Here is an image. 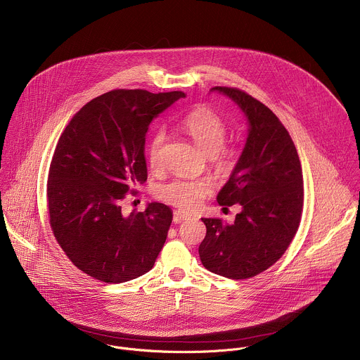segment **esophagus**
Masks as SVG:
<instances>
[{"mask_svg":"<svg viewBox=\"0 0 360 360\" xmlns=\"http://www.w3.org/2000/svg\"><path fill=\"white\" fill-rule=\"evenodd\" d=\"M192 214L191 213H186V212H184V210H175L174 212V220L176 221V223H179L181 220H185V219H188V217H191Z\"/></svg>","mask_w":360,"mask_h":360,"instance_id":"esophagus-1","label":"esophagus"}]
</instances>
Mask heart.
I'll use <instances>...</instances> for the list:
<instances>
[{
	"mask_svg": "<svg viewBox=\"0 0 360 360\" xmlns=\"http://www.w3.org/2000/svg\"><path fill=\"white\" fill-rule=\"evenodd\" d=\"M182 130L191 137L195 146L209 155L214 168L224 175L231 174L240 160V151L234 147H223L227 136V127L223 120L207 107H198L188 112L181 123ZM165 143V131L158 130L148 144V164L153 169L162 167V147ZM212 186L205 179L176 178L157 191L158 198L164 202L181 207L184 210H192L198 207L202 200L209 196Z\"/></svg>",
	"mask_w": 360,
	"mask_h": 360,
	"instance_id": "heart-1",
	"label": "heart"
}]
</instances>
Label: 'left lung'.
<instances>
[{"label": "left lung", "instance_id": "1", "mask_svg": "<svg viewBox=\"0 0 360 360\" xmlns=\"http://www.w3.org/2000/svg\"><path fill=\"white\" fill-rule=\"evenodd\" d=\"M212 90L230 97L249 120V136L236 169L217 195L223 207L242 206L233 223L202 219L206 236L199 257L209 271L252 278L271 267L298 230L304 181L294 141L278 117L262 101L236 87Z\"/></svg>", "mask_w": 360, "mask_h": 360}]
</instances>
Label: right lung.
I'll return each mask as SVG.
<instances>
[{
	"instance_id": "1",
	"label": "right lung",
	"mask_w": 360,
	"mask_h": 360,
	"mask_svg": "<svg viewBox=\"0 0 360 360\" xmlns=\"http://www.w3.org/2000/svg\"><path fill=\"white\" fill-rule=\"evenodd\" d=\"M182 91L117 89L86 103L63 130L48 174L49 224L69 260L107 284L148 273L167 240L171 209L158 202L122 212L147 181L144 144L153 120Z\"/></svg>"
}]
</instances>
